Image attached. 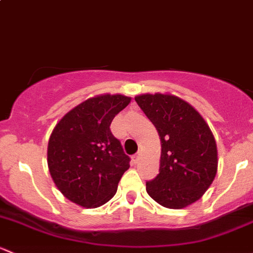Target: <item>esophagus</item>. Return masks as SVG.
Returning a JSON list of instances; mask_svg holds the SVG:
<instances>
[{"instance_id": "esophagus-1", "label": "esophagus", "mask_w": 253, "mask_h": 253, "mask_svg": "<svg viewBox=\"0 0 253 253\" xmlns=\"http://www.w3.org/2000/svg\"><path fill=\"white\" fill-rule=\"evenodd\" d=\"M132 159H133L134 163H138L139 159H141V153H138V154L133 155V157H132Z\"/></svg>"}]
</instances>
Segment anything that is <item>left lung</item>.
Wrapping results in <instances>:
<instances>
[{"instance_id":"left-lung-1","label":"left lung","mask_w":253,"mask_h":253,"mask_svg":"<svg viewBox=\"0 0 253 253\" xmlns=\"http://www.w3.org/2000/svg\"><path fill=\"white\" fill-rule=\"evenodd\" d=\"M134 99L162 144L159 174L145 183L148 195L170 209L197 202L218 171L216 143L208 124L191 104L172 94L147 93Z\"/></svg>"}]
</instances>
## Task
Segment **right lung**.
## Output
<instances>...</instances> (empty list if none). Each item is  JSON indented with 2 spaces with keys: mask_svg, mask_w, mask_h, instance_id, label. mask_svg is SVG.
<instances>
[{
  "mask_svg": "<svg viewBox=\"0 0 253 253\" xmlns=\"http://www.w3.org/2000/svg\"><path fill=\"white\" fill-rule=\"evenodd\" d=\"M131 103L122 94H100L70 110L53 128L47 144V167L56 187L84 208L111 200L129 158L112 136L114 117Z\"/></svg>",
  "mask_w": 253,
  "mask_h": 253,
  "instance_id": "obj_1",
  "label": "right lung"
}]
</instances>
